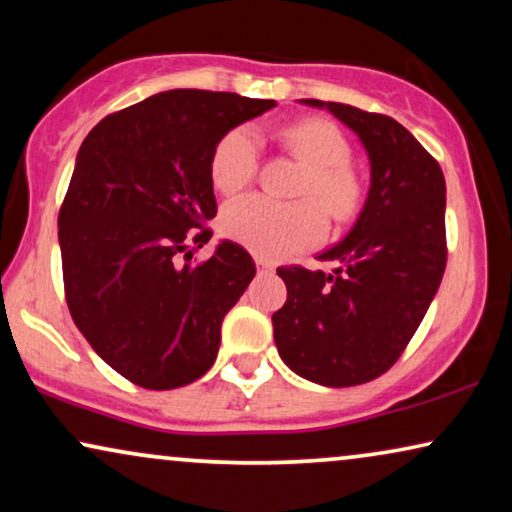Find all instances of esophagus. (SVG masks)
Wrapping results in <instances>:
<instances>
[{
	"mask_svg": "<svg viewBox=\"0 0 512 512\" xmlns=\"http://www.w3.org/2000/svg\"><path fill=\"white\" fill-rule=\"evenodd\" d=\"M256 265H258V268H261V270H265V272H272V268H275V263L268 261V258H261V256L256 258Z\"/></svg>",
	"mask_w": 512,
	"mask_h": 512,
	"instance_id": "esophagus-1",
	"label": "esophagus"
}]
</instances>
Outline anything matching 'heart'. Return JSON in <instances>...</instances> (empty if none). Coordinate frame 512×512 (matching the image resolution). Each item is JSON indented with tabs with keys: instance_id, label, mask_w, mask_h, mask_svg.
<instances>
[{
	"instance_id": "heart-1",
	"label": "heart",
	"mask_w": 512,
	"mask_h": 512,
	"mask_svg": "<svg viewBox=\"0 0 512 512\" xmlns=\"http://www.w3.org/2000/svg\"><path fill=\"white\" fill-rule=\"evenodd\" d=\"M284 149L305 165L298 202L279 205L263 195H244L228 202L221 214L226 237L261 258H282L310 249L326 235V215L335 223L354 219L363 207L366 186L349 163L347 137L324 118H305L279 132ZM258 170L256 132L240 125L216 142L209 158V179L216 191L237 193Z\"/></svg>"
}]
</instances>
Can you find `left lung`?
<instances>
[{
    "label": "left lung",
    "mask_w": 512,
    "mask_h": 512,
    "mask_svg": "<svg viewBox=\"0 0 512 512\" xmlns=\"http://www.w3.org/2000/svg\"><path fill=\"white\" fill-rule=\"evenodd\" d=\"M326 107L366 146L370 191L345 240L319 261L331 275L282 265L286 303L272 314L286 366L324 387H356L387 373L422 324L447 263L445 177L438 160L391 116Z\"/></svg>",
    "instance_id": "1"
}]
</instances>
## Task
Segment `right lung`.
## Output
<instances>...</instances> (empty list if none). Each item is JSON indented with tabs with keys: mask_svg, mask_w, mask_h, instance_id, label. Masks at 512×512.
Returning <instances> with one entry per match:
<instances>
[{
	"mask_svg": "<svg viewBox=\"0 0 512 512\" xmlns=\"http://www.w3.org/2000/svg\"><path fill=\"white\" fill-rule=\"evenodd\" d=\"M272 107L167 90L83 139L58 214L65 298L90 347L137 387H186L212 368L223 317L256 265L235 242L193 261L216 216L209 158L228 130Z\"/></svg>",
	"mask_w": 512,
	"mask_h": 512,
	"instance_id": "right-lung-1",
	"label": "right lung"
}]
</instances>
